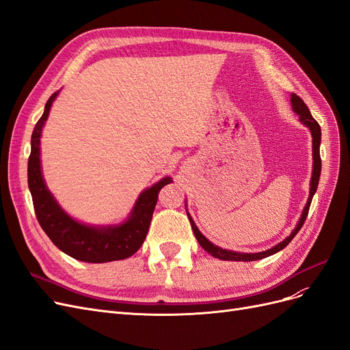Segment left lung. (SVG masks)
Masks as SVG:
<instances>
[{"label": "left lung", "mask_w": 350, "mask_h": 350, "mask_svg": "<svg viewBox=\"0 0 350 350\" xmlns=\"http://www.w3.org/2000/svg\"><path fill=\"white\" fill-rule=\"evenodd\" d=\"M291 103H292V109L299 115V120L304 125H306L311 131V135H312V161H314V165H312V176H311V188H310V197H308V201H306V206L304 207V211L301 215V219L298 221V225H296V228L292 230V234L283 239L282 242H279L276 247H273L267 251H262V252H237V251H228V250H224V248H219L216 245H213L201 232L198 230V228L196 226L194 220L191 219V216L188 215V219H189V224H191V228H193V232L194 235L198 241V243L201 247H203L210 256H213L219 260H226V261H256V260H261V258H266L269 256H273V254L279 252L280 250H283L288 243L295 238V235L298 234L299 229L302 228L304 221L306 219V216H308V210H310V206H311V201H312V197L317 191V187H319V181H320V174H321V157H320V143H321V129H320V124L317 122L312 115L308 109V107L304 103V100L296 96L295 93H292L291 96Z\"/></svg>", "instance_id": "left-lung-1"}]
</instances>
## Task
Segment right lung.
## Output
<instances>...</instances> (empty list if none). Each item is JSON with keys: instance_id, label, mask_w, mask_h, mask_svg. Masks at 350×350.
Masks as SVG:
<instances>
[{"instance_id": "1", "label": "right lung", "mask_w": 350, "mask_h": 350, "mask_svg": "<svg viewBox=\"0 0 350 350\" xmlns=\"http://www.w3.org/2000/svg\"><path fill=\"white\" fill-rule=\"evenodd\" d=\"M57 94L58 92L48 99L44 115L36 122L30 142L31 150L27 162V184L39 225L55 247L76 260L108 262L129 258L143 245L149 232L159 191L165 185L171 184L172 179L169 176L162 178L153 187L144 189L139 200L135 201L130 217L121 225L98 228L80 224L70 217L49 193L40 171V134Z\"/></svg>"}]
</instances>
